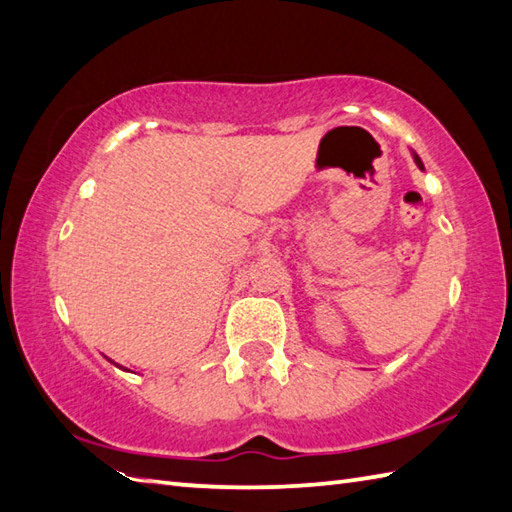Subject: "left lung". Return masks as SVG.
<instances>
[{
  "mask_svg": "<svg viewBox=\"0 0 512 512\" xmlns=\"http://www.w3.org/2000/svg\"><path fill=\"white\" fill-rule=\"evenodd\" d=\"M414 161H416V166H418L420 170H423V161H420V157L416 155V152H414Z\"/></svg>",
  "mask_w": 512,
  "mask_h": 512,
  "instance_id": "left-lung-1",
  "label": "left lung"
}]
</instances>
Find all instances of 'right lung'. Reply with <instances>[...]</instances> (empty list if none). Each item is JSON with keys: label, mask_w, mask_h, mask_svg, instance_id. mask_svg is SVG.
<instances>
[{"label": "right lung", "mask_w": 512, "mask_h": 512, "mask_svg": "<svg viewBox=\"0 0 512 512\" xmlns=\"http://www.w3.org/2000/svg\"><path fill=\"white\" fill-rule=\"evenodd\" d=\"M116 366H119V364H116ZM119 369H123V366H119ZM123 371H128V369H123Z\"/></svg>", "instance_id": "1"}]
</instances>
